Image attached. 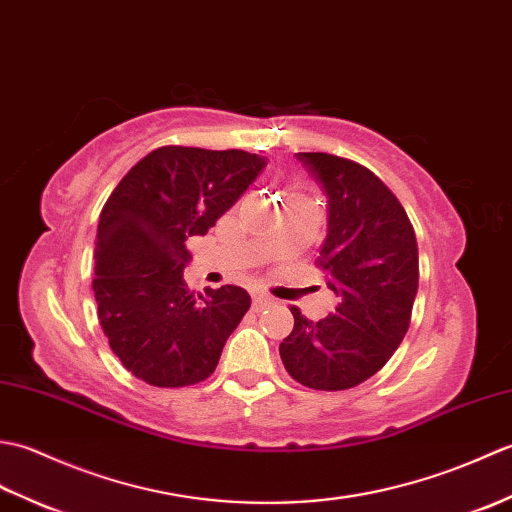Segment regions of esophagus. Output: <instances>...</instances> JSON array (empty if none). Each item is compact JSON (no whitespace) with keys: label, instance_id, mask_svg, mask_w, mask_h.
Segmentation results:
<instances>
[{"label":"esophagus","instance_id":"1","mask_svg":"<svg viewBox=\"0 0 512 512\" xmlns=\"http://www.w3.org/2000/svg\"><path fill=\"white\" fill-rule=\"evenodd\" d=\"M270 303H273V299L264 295V292H255V295H253V310L255 312H262L264 308L270 306Z\"/></svg>","mask_w":512,"mask_h":512}]
</instances>
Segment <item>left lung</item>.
I'll return each instance as SVG.
<instances>
[{"label": "left lung", "mask_w": 512, "mask_h": 512, "mask_svg": "<svg viewBox=\"0 0 512 512\" xmlns=\"http://www.w3.org/2000/svg\"><path fill=\"white\" fill-rule=\"evenodd\" d=\"M297 158L328 195L319 266L339 306L319 321L292 306L295 328L279 354L301 385L350 389L374 376L409 330L418 292L416 233L396 195L367 167L321 151Z\"/></svg>", "instance_id": "left-lung-1"}]
</instances>
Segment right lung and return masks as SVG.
<instances>
[{
  "instance_id": "right-lung-1",
  "label": "right lung",
  "mask_w": 512,
  "mask_h": 512,
  "mask_svg": "<svg viewBox=\"0 0 512 512\" xmlns=\"http://www.w3.org/2000/svg\"><path fill=\"white\" fill-rule=\"evenodd\" d=\"M266 167L242 149L167 145L127 171L107 198L94 248V297L112 352L154 387L209 378L250 308L239 286L189 290L187 239L206 235Z\"/></svg>"
}]
</instances>
